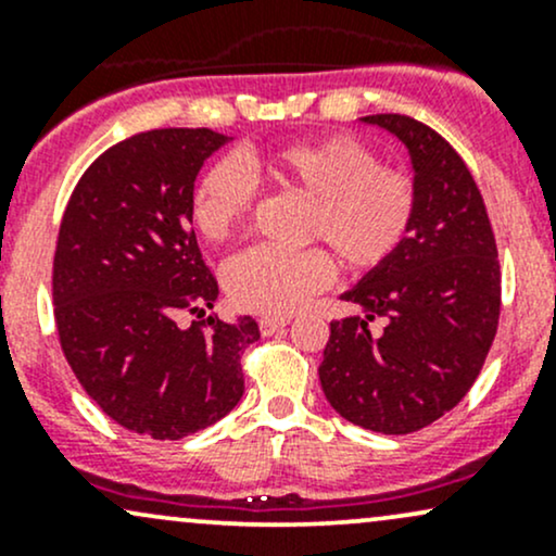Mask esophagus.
Here are the masks:
<instances>
[{
    "mask_svg": "<svg viewBox=\"0 0 556 556\" xmlns=\"http://www.w3.org/2000/svg\"><path fill=\"white\" fill-rule=\"evenodd\" d=\"M287 324H290V318H285V316H264L258 321V329H261V334H274V331L287 327Z\"/></svg>",
    "mask_w": 556,
    "mask_h": 556,
    "instance_id": "34e87169",
    "label": "esophagus"
}]
</instances>
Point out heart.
<instances>
[{
	"instance_id": "b5f03b06",
	"label": "heart",
	"mask_w": 556,
	"mask_h": 556,
	"mask_svg": "<svg viewBox=\"0 0 556 556\" xmlns=\"http://www.w3.org/2000/svg\"><path fill=\"white\" fill-rule=\"evenodd\" d=\"M308 201L300 238L321 242L348 271L379 269L407 240L418 214V182L410 172L384 167L368 146L327 136L271 151H242L203 172L190 195V222L201 238L222 242L245 225L256 185ZM334 277L321 248H251L227 264L225 285L240 308L287 316Z\"/></svg>"
}]
</instances>
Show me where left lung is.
Instances as JSON below:
<instances>
[{"label": "left lung", "mask_w": 556, "mask_h": 556, "mask_svg": "<svg viewBox=\"0 0 556 556\" xmlns=\"http://www.w3.org/2000/svg\"><path fill=\"white\" fill-rule=\"evenodd\" d=\"M407 146L418 214L407 240L342 300L366 316L331 321L318 366L329 405L350 424L410 433L450 413L481 374L502 308L496 240L465 162L407 114L363 117ZM386 318L376 332L370 321Z\"/></svg>", "instance_id": "8db88e82"}]
</instances>
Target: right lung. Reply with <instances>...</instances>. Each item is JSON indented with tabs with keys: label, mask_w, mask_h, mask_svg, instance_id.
I'll use <instances>...</instances> for the list:
<instances>
[{
	"label": "right lung",
	"mask_w": 556,
	"mask_h": 556,
	"mask_svg": "<svg viewBox=\"0 0 556 556\" xmlns=\"http://www.w3.org/2000/svg\"><path fill=\"white\" fill-rule=\"evenodd\" d=\"M227 136L164 127L119 140L83 172L62 214L52 298L62 353L101 410L127 431L182 439L245 392L251 316L222 321L219 285L190 227L198 169ZM195 315L190 328L181 316Z\"/></svg>",
	"instance_id": "add662e5"
}]
</instances>
